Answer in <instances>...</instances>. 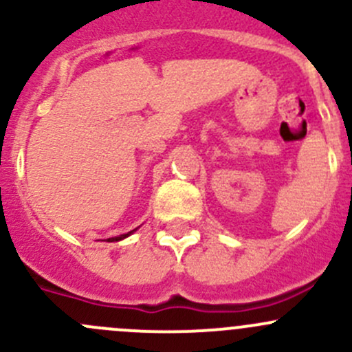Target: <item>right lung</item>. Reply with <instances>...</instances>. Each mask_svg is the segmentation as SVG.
Returning <instances> with one entry per match:
<instances>
[{
	"mask_svg": "<svg viewBox=\"0 0 352 352\" xmlns=\"http://www.w3.org/2000/svg\"><path fill=\"white\" fill-rule=\"evenodd\" d=\"M138 228H134V230H131V232H127V233H122V235H119V236H112V239H107V242H120V240H124V239H127V236L129 235H133L134 232H136Z\"/></svg>",
	"mask_w": 352,
	"mask_h": 352,
	"instance_id": "obj_1",
	"label": "right lung"
}]
</instances>
